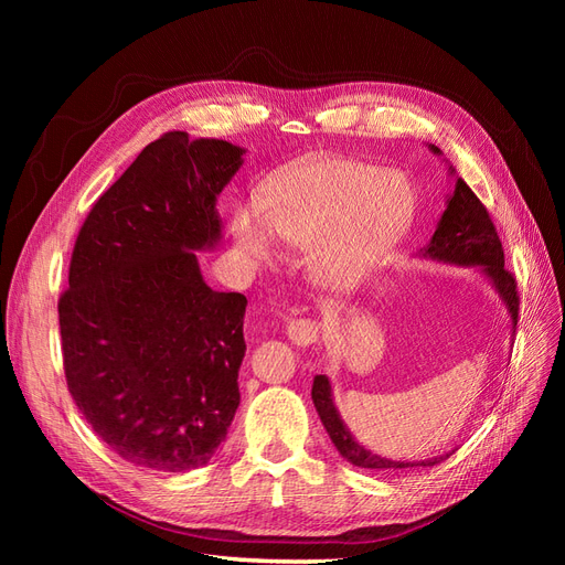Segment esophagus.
I'll use <instances>...</instances> for the list:
<instances>
[{
  "label": "esophagus",
  "instance_id": "esophagus-1",
  "mask_svg": "<svg viewBox=\"0 0 565 565\" xmlns=\"http://www.w3.org/2000/svg\"><path fill=\"white\" fill-rule=\"evenodd\" d=\"M287 337H289V341H292V344L306 349L318 339V324H316V320H309V318L289 320L287 322Z\"/></svg>",
  "mask_w": 565,
  "mask_h": 565
}]
</instances>
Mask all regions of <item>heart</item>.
<instances>
[{"mask_svg":"<svg viewBox=\"0 0 565 565\" xmlns=\"http://www.w3.org/2000/svg\"><path fill=\"white\" fill-rule=\"evenodd\" d=\"M415 216L417 193L403 172L313 160L273 177L262 207L237 204L233 237L254 268L280 262L276 237L292 249H309L311 276L334 292H349L393 259Z\"/></svg>","mask_w":565,"mask_h":565,"instance_id":"b5f03b06","label":"heart"}]
</instances>
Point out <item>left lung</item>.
<instances>
[{"label": "left lung", "mask_w": 565, "mask_h": 565, "mask_svg": "<svg viewBox=\"0 0 565 565\" xmlns=\"http://www.w3.org/2000/svg\"><path fill=\"white\" fill-rule=\"evenodd\" d=\"M429 150L434 156H443V150L431 143H429ZM448 177L455 181V191L446 198V212L440 214L429 245L419 249L417 256L424 262H434L440 266L469 268L476 273V276L488 280L504 306L511 322V334H514L516 322H519L516 320L519 295H516L514 276L504 268V249L500 243V235L494 231L481 200H478L471 188L457 177L455 167L450 162H448ZM311 398L324 431H328V436L334 443V448L339 450L341 457L351 461L353 467L374 469V471H401L409 467H434L450 455L446 452L429 459L407 461V459H391L361 446V443H358L355 436L351 434L347 422L341 419L334 403L332 382L324 377V374H316Z\"/></svg>", "instance_id": "1"}]
</instances>
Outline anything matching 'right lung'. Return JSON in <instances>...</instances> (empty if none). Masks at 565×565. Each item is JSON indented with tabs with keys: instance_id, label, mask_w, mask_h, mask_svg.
Masks as SVG:
<instances>
[{
	"instance_id": "right-lung-1",
	"label": "right lung",
	"mask_w": 565,
	"mask_h": 565,
	"mask_svg": "<svg viewBox=\"0 0 565 565\" xmlns=\"http://www.w3.org/2000/svg\"><path fill=\"white\" fill-rule=\"evenodd\" d=\"M245 148L169 131L98 198L58 301L65 380L110 450L152 471L214 457L241 405L247 299L216 292L198 252L224 237L216 198Z\"/></svg>"
}]
</instances>
